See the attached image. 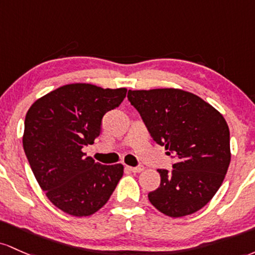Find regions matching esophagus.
Segmentation results:
<instances>
[{
	"mask_svg": "<svg viewBox=\"0 0 255 255\" xmlns=\"http://www.w3.org/2000/svg\"><path fill=\"white\" fill-rule=\"evenodd\" d=\"M143 166H135V167H132V166H130V167H128V170L131 171V172H133V173H139L141 172V171H143Z\"/></svg>",
	"mask_w": 255,
	"mask_h": 255,
	"instance_id": "34e87169",
	"label": "esophagus"
}]
</instances>
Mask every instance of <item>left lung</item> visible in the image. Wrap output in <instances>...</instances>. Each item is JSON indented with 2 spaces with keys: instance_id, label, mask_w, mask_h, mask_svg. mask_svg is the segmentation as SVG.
Masks as SVG:
<instances>
[{
  "instance_id": "8db88e82",
  "label": "left lung",
  "mask_w": 255,
  "mask_h": 255,
  "mask_svg": "<svg viewBox=\"0 0 255 255\" xmlns=\"http://www.w3.org/2000/svg\"><path fill=\"white\" fill-rule=\"evenodd\" d=\"M151 138L174 160L158 170L160 185L150 204L172 218L201 210L222 185L230 164L229 127L216 108L179 89L128 90Z\"/></svg>"
}]
</instances>
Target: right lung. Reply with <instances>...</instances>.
Returning a JSON list of instances; mask_svg holds the SVG:
<instances>
[{
    "label": "right lung",
    "instance_id": "add662e5",
    "mask_svg": "<svg viewBox=\"0 0 255 255\" xmlns=\"http://www.w3.org/2000/svg\"><path fill=\"white\" fill-rule=\"evenodd\" d=\"M125 96V88L76 83L50 91L27 111L22 145L28 164L51 204L65 213H95L123 177L122 164L102 165L82 149L100 136L104 116Z\"/></svg>",
    "mask_w": 255,
    "mask_h": 255
}]
</instances>
